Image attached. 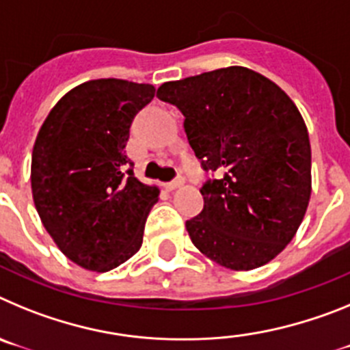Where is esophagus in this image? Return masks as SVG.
I'll use <instances>...</instances> for the list:
<instances>
[{
    "label": "esophagus",
    "mask_w": 350,
    "mask_h": 350,
    "mask_svg": "<svg viewBox=\"0 0 350 350\" xmlns=\"http://www.w3.org/2000/svg\"><path fill=\"white\" fill-rule=\"evenodd\" d=\"M182 184H184V180H182V178H175V180H172V182H168V184H166V189L175 191V189H178Z\"/></svg>",
    "instance_id": "esophagus-1"
}]
</instances>
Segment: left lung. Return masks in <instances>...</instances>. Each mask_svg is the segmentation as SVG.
<instances>
[{
    "instance_id": "8db88e82",
    "label": "left lung",
    "mask_w": 350,
    "mask_h": 350,
    "mask_svg": "<svg viewBox=\"0 0 350 350\" xmlns=\"http://www.w3.org/2000/svg\"><path fill=\"white\" fill-rule=\"evenodd\" d=\"M157 98L184 113L205 172L203 210L185 222L202 254L254 270L298 231L312 193V152L301 113L275 82L243 66L165 82Z\"/></svg>"
}]
</instances>
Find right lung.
Segmentation results:
<instances>
[{
  "mask_svg": "<svg viewBox=\"0 0 350 350\" xmlns=\"http://www.w3.org/2000/svg\"><path fill=\"white\" fill-rule=\"evenodd\" d=\"M154 85L83 82L43 120L31 157L36 212L55 245L79 267L108 271L140 250L159 189L138 180L126 154L129 128Z\"/></svg>",
  "mask_w": 350,
  "mask_h": 350,
  "instance_id": "obj_1",
  "label": "right lung"
}]
</instances>
